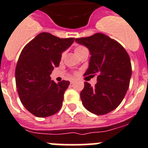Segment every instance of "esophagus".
<instances>
[{
    "instance_id": "34e87169",
    "label": "esophagus",
    "mask_w": 148,
    "mask_h": 148,
    "mask_svg": "<svg viewBox=\"0 0 148 148\" xmlns=\"http://www.w3.org/2000/svg\"><path fill=\"white\" fill-rule=\"evenodd\" d=\"M74 79H71V80H70V83H71V84H74Z\"/></svg>"
}]
</instances>
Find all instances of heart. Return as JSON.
I'll use <instances>...</instances> for the list:
<instances>
[{"mask_svg":"<svg viewBox=\"0 0 148 148\" xmlns=\"http://www.w3.org/2000/svg\"><path fill=\"white\" fill-rule=\"evenodd\" d=\"M85 51H88V49H86L85 47H84V46H77V47H75V49H74V52H75V53H76L77 56L80 55L82 53H84ZM64 56V53H63L62 54V58H63Z\"/></svg>","mask_w":148,"mask_h":148,"instance_id":"b5f03b06","label":"heart"}]
</instances>
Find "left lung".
Masks as SVG:
<instances>
[{
  "instance_id": "1",
  "label": "left lung",
  "mask_w": 148,
  "mask_h": 148,
  "mask_svg": "<svg viewBox=\"0 0 148 148\" xmlns=\"http://www.w3.org/2000/svg\"><path fill=\"white\" fill-rule=\"evenodd\" d=\"M90 53L85 76L97 74L95 86L85 82L80 92L84 108L96 115L116 109L122 102L130 86L132 65L129 54L121 44L102 33L75 39Z\"/></svg>"
}]
</instances>
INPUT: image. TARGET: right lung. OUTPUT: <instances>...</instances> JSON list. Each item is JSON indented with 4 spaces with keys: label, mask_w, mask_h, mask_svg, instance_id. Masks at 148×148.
Here are the masks:
<instances>
[{
    "label": "right lung",
    "mask_w": 148,
    "mask_h": 148,
    "mask_svg": "<svg viewBox=\"0 0 148 148\" xmlns=\"http://www.w3.org/2000/svg\"><path fill=\"white\" fill-rule=\"evenodd\" d=\"M74 38H59L42 32L23 48L16 67V84L22 104L33 115L47 117L56 114L62 105L64 93L70 82L51 80L62 53Z\"/></svg>",
    "instance_id": "right-lung-1"
}]
</instances>
